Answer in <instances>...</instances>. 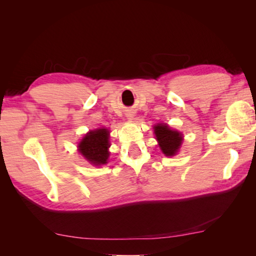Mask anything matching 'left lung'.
<instances>
[{
    "label": "left lung",
    "mask_w": 256,
    "mask_h": 256,
    "mask_svg": "<svg viewBox=\"0 0 256 256\" xmlns=\"http://www.w3.org/2000/svg\"><path fill=\"white\" fill-rule=\"evenodd\" d=\"M154 133L162 153L166 156H174L177 153L182 145V133L170 130L166 124L155 125Z\"/></svg>",
    "instance_id": "1"
}]
</instances>
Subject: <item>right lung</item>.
<instances>
[{
  "label": "right lung",
  "mask_w": 256,
  "mask_h": 256,
  "mask_svg": "<svg viewBox=\"0 0 256 256\" xmlns=\"http://www.w3.org/2000/svg\"><path fill=\"white\" fill-rule=\"evenodd\" d=\"M108 132L106 128H98L91 131L81 140L79 144V152L91 164L100 166L106 164L108 158Z\"/></svg>",
  "instance_id": "right-lung-1"
}]
</instances>
